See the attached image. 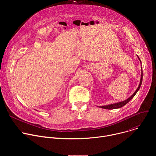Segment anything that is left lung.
I'll return each mask as SVG.
<instances>
[{
	"instance_id": "8db88e82",
	"label": "left lung",
	"mask_w": 156,
	"mask_h": 156,
	"mask_svg": "<svg viewBox=\"0 0 156 156\" xmlns=\"http://www.w3.org/2000/svg\"><path fill=\"white\" fill-rule=\"evenodd\" d=\"M139 60L140 61L141 63V60L140 58V57L137 55ZM142 81H143V70H142V67H141V79H140V84H139V86L137 88V90L135 91V92L133 93L130 97H129L127 99L123 101H121V102H117V103H114V104H109V105H102V106H99V107H101V108H105V109H115V108H120V107H122L123 106H124L125 105H126L129 101H131L133 97H134L136 94L137 93V92L138 91V90H140V88L141 86V84H142Z\"/></svg>"
}]
</instances>
